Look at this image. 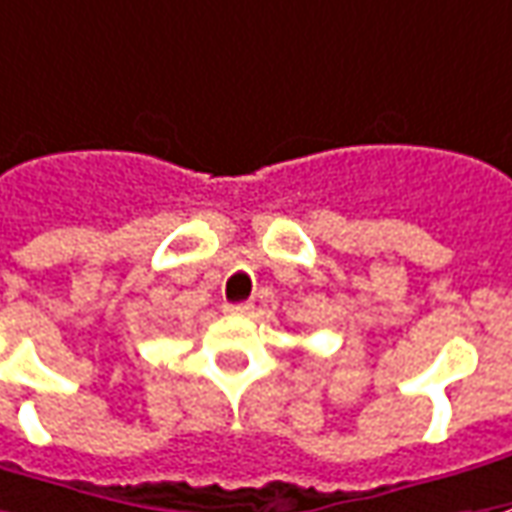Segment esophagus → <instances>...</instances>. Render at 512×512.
Segmentation results:
<instances>
[{"mask_svg": "<svg viewBox=\"0 0 512 512\" xmlns=\"http://www.w3.org/2000/svg\"><path fill=\"white\" fill-rule=\"evenodd\" d=\"M224 311L232 316H249L252 314V302H229V305H224Z\"/></svg>", "mask_w": 512, "mask_h": 512, "instance_id": "esophagus-1", "label": "esophagus"}]
</instances>
